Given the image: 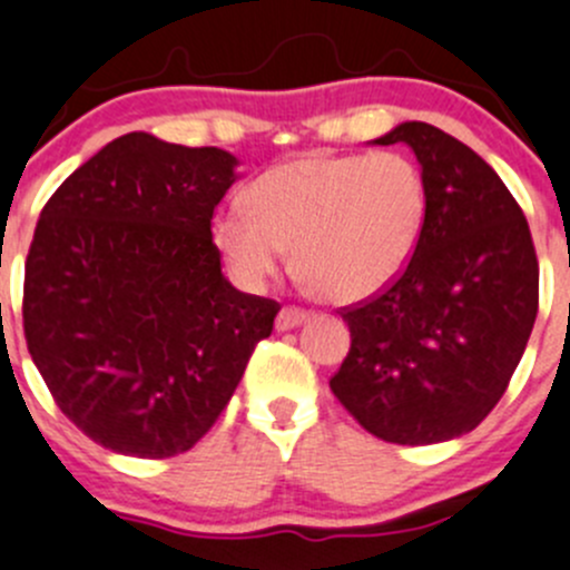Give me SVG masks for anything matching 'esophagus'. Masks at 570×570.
<instances>
[{
	"label": "esophagus",
	"instance_id": "obj_1",
	"mask_svg": "<svg viewBox=\"0 0 570 570\" xmlns=\"http://www.w3.org/2000/svg\"><path fill=\"white\" fill-rule=\"evenodd\" d=\"M307 315H309L307 309H302V307H283L277 315V330L279 332L293 330V326L304 324V321H307Z\"/></svg>",
	"mask_w": 570,
	"mask_h": 570
}]
</instances>
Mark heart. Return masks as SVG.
Here are the masks:
<instances>
[{
	"mask_svg": "<svg viewBox=\"0 0 570 570\" xmlns=\"http://www.w3.org/2000/svg\"><path fill=\"white\" fill-rule=\"evenodd\" d=\"M246 207L213 218V240L244 287L261 291L293 266L330 302L391 287L413 263L430 216V188L402 151L309 155L263 171Z\"/></svg>",
	"mask_w": 570,
	"mask_h": 570,
	"instance_id": "1",
	"label": "heart"
}]
</instances>
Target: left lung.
<instances>
[{"label":"left lung","mask_w":570,"mask_h":570,"mask_svg":"<svg viewBox=\"0 0 570 570\" xmlns=\"http://www.w3.org/2000/svg\"><path fill=\"white\" fill-rule=\"evenodd\" d=\"M374 144L415 151L430 216L402 277L343 309L352 348L330 387L382 441L443 443L504 396L538 315V257L521 207L474 149L424 121Z\"/></svg>","instance_id":"1"}]
</instances>
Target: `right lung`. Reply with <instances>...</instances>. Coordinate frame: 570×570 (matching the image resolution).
I'll return each instance as SVG.
<instances>
[{"mask_svg": "<svg viewBox=\"0 0 570 570\" xmlns=\"http://www.w3.org/2000/svg\"><path fill=\"white\" fill-rule=\"evenodd\" d=\"M216 146L110 140L43 205L24 263V337L77 430L129 458L183 454L216 424L279 304L222 274Z\"/></svg>", "mask_w": 570, "mask_h": 570, "instance_id": "add662e5", "label": "right lung"}]
</instances>
